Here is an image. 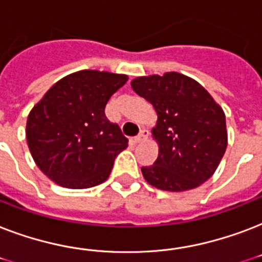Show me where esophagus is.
I'll use <instances>...</instances> for the list:
<instances>
[{
	"label": "esophagus",
	"mask_w": 262,
	"mask_h": 262,
	"mask_svg": "<svg viewBox=\"0 0 262 262\" xmlns=\"http://www.w3.org/2000/svg\"><path fill=\"white\" fill-rule=\"evenodd\" d=\"M145 137H147V132H145V130H141V132H140V133H139V135L136 136L135 139H133V143H135V144L141 143L143 140H145Z\"/></svg>",
	"instance_id": "obj_1"
}]
</instances>
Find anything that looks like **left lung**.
<instances>
[{
  "label": "left lung",
  "mask_w": 262,
  "mask_h": 262,
  "mask_svg": "<svg viewBox=\"0 0 262 262\" xmlns=\"http://www.w3.org/2000/svg\"><path fill=\"white\" fill-rule=\"evenodd\" d=\"M132 88L158 114L152 135L159 155L141 167L145 181L160 190L185 191L211 178L227 148V130L226 115L208 91L177 72L137 77Z\"/></svg>",
  "instance_id": "left-lung-1"
}]
</instances>
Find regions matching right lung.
I'll return each instance as SVG.
<instances>
[{"label": "right lung", "instance_id": "right-lung-1", "mask_svg": "<svg viewBox=\"0 0 262 262\" xmlns=\"http://www.w3.org/2000/svg\"><path fill=\"white\" fill-rule=\"evenodd\" d=\"M126 75L80 71L47 91L27 119V143L35 163L59 186L87 189L104 182L127 147L117 123L104 114Z\"/></svg>", "mask_w": 262, "mask_h": 262}]
</instances>
